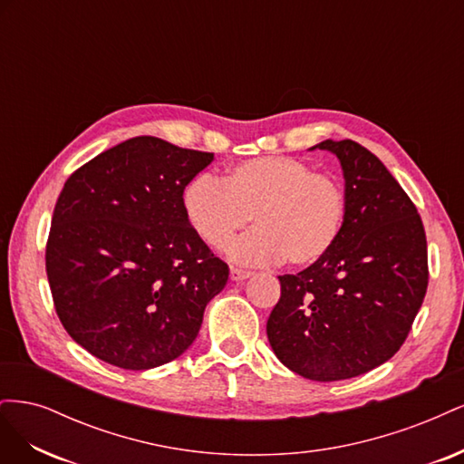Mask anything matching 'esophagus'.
Listing matches in <instances>:
<instances>
[{"mask_svg":"<svg viewBox=\"0 0 464 464\" xmlns=\"http://www.w3.org/2000/svg\"><path fill=\"white\" fill-rule=\"evenodd\" d=\"M249 276H251V273L246 271V269H237V266H232V269H230V278L232 280H246Z\"/></svg>","mask_w":464,"mask_h":464,"instance_id":"1","label":"esophagus"}]
</instances>
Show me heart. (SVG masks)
Returning a JSON list of instances; mask_svg holds the SVG:
<instances>
[{
  "label": "heart",
  "instance_id": "heart-1",
  "mask_svg": "<svg viewBox=\"0 0 464 464\" xmlns=\"http://www.w3.org/2000/svg\"><path fill=\"white\" fill-rule=\"evenodd\" d=\"M184 208L201 240L227 246L251 217L257 230L234 242L232 259L307 266L341 237L346 193L341 181L290 157H259L230 168L224 181L201 174L184 189Z\"/></svg>",
  "mask_w": 464,
  "mask_h": 464
}]
</instances>
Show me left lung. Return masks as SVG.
<instances>
[{"mask_svg": "<svg viewBox=\"0 0 464 464\" xmlns=\"http://www.w3.org/2000/svg\"><path fill=\"white\" fill-rule=\"evenodd\" d=\"M341 162L346 217L329 254L283 275L266 336L288 370L341 382L382 366L411 333L428 288V246L414 203L373 152L321 141Z\"/></svg>", "mask_w": 464, "mask_h": 464, "instance_id": "obj_1", "label": "left lung"}]
</instances>
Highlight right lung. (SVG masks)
Returning <instances> with one entry per match:
<instances>
[{"instance_id":"obj_1","label":"right lung","mask_w":464,"mask_h":464,"mask_svg":"<svg viewBox=\"0 0 464 464\" xmlns=\"http://www.w3.org/2000/svg\"><path fill=\"white\" fill-rule=\"evenodd\" d=\"M213 152L133 137L69 176L53 208L46 273L72 339L123 370L184 354L228 265L195 232L184 189Z\"/></svg>"}]
</instances>
